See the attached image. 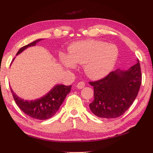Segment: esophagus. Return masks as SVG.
I'll return each instance as SVG.
<instances>
[{
    "label": "esophagus",
    "mask_w": 153,
    "mask_h": 153,
    "mask_svg": "<svg viewBox=\"0 0 153 153\" xmlns=\"http://www.w3.org/2000/svg\"><path fill=\"white\" fill-rule=\"evenodd\" d=\"M76 86L78 89H82L83 88L85 87V83L84 82H80L79 83H77Z\"/></svg>",
    "instance_id": "esophagus-1"
}]
</instances>
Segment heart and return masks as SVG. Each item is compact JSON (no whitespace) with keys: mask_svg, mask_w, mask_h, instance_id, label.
I'll list each match as a JSON object with an SVG mask.
<instances>
[{"mask_svg":"<svg viewBox=\"0 0 153 153\" xmlns=\"http://www.w3.org/2000/svg\"><path fill=\"white\" fill-rule=\"evenodd\" d=\"M69 51V55L63 53L60 55L61 63L67 68H73L76 63L85 64L86 74L93 79L107 76L115 66L118 56L116 46L92 40L72 44Z\"/></svg>","mask_w":153,"mask_h":153,"instance_id":"heart-1","label":"heart"}]
</instances>
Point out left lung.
Wrapping results in <instances>:
<instances>
[{
	"mask_svg": "<svg viewBox=\"0 0 153 153\" xmlns=\"http://www.w3.org/2000/svg\"><path fill=\"white\" fill-rule=\"evenodd\" d=\"M141 82L138 59L128 70L116 69L104 78L89 82L94 88V100L89 105L90 110L98 117H120L132 105Z\"/></svg>",
	"mask_w": 153,
	"mask_h": 153,
	"instance_id": "1",
	"label": "left lung"
}]
</instances>
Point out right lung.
I'll list each match as a JSON object with an SVG mask.
<instances>
[{
    "instance_id": "1",
    "label": "right lung",
    "mask_w": 153,
    "mask_h": 153,
    "mask_svg": "<svg viewBox=\"0 0 153 153\" xmlns=\"http://www.w3.org/2000/svg\"><path fill=\"white\" fill-rule=\"evenodd\" d=\"M42 40H43L42 38L38 39L23 46L17 52L16 55L22 53L28 47L35 46ZM71 88V86L57 84L42 98L32 100H24L19 98L11 88V91L16 104L25 114L36 120H46L55 115L59 111L66 96L70 92Z\"/></svg>"
}]
</instances>
